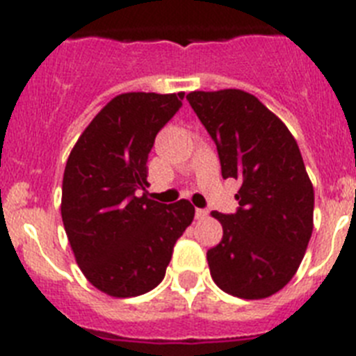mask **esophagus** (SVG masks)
I'll return each instance as SVG.
<instances>
[{
  "label": "esophagus",
  "instance_id": "1",
  "mask_svg": "<svg viewBox=\"0 0 356 356\" xmlns=\"http://www.w3.org/2000/svg\"><path fill=\"white\" fill-rule=\"evenodd\" d=\"M207 216H209V210L196 209V219H197V221H201V219H207Z\"/></svg>",
  "mask_w": 356,
  "mask_h": 356
}]
</instances>
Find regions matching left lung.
I'll use <instances>...</instances> for the list:
<instances>
[{
    "mask_svg": "<svg viewBox=\"0 0 356 356\" xmlns=\"http://www.w3.org/2000/svg\"><path fill=\"white\" fill-rule=\"evenodd\" d=\"M217 146L222 178H235V213L212 212L221 242L207 251L221 291L242 300L276 294L292 280L314 229V187L298 143L259 97L238 89L187 94Z\"/></svg>",
    "mask_w": 356,
    "mask_h": 356,
    "instance_id": "8db88e82",
    "label": "left lung"
}]
</instances>
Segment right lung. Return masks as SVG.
I'll return each mask as SVG.
<instances>
[{
    "label": "right lung",
    "instance_id": "add662e5",
    "mask_svg": "<svg viewBox=\"0 0 356 356\" xmlns=\"http://www.w3.org/2000/svg\"><path fill=\"white\" fill-rule=\"evenodd\" d=\"M184 96L119 94L85 128L65 163L60 212L69 244L85 278L112 298L155 289L194 219L187 200L163 205L139 196L156 134Z\"/></svg>",
    "mask_w": 356,
    "mask_h": 356
}]
</instances>
